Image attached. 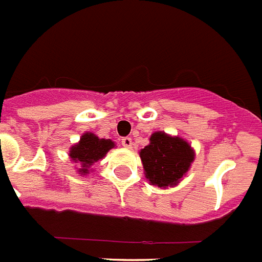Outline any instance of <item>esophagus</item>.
<instances>
[{"label": "esophagus", "instance_id": "obj_1", "mask_svg": "<svg viewBox=\"0 0 262 262\" xmlns=\"http://www.w3.org/2000/svg\"><path fill=\"white\" fill-rule=\"evenodd\" d=\"M122 146L124 147V148H131V147H133V139H131V138H123Z\"/></svg>", "mask_w": 262, "mask_h": 262}]
</instances>
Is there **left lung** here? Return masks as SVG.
<instances>
[{
	"label": "left lung",
	"instance_id": "8db88e82",
	"mask_svg": "<svg viewBox=\"0 0 262 262\" xmlns=\"http://www.w3.org/2000/svg\"><path fill=\"white\" fill-rule=\"evenodd\" d=\"M139 155L149 184L165 189L178 185L187 175L195 160V149L180 136L156 131Z\"/></svg>",
	"mask_w": 262,
	"mask_h": 262
}]
</instances>
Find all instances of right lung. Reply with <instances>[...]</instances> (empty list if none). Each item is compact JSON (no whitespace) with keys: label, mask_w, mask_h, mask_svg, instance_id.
Listing matches in <instances>:
<instances>
[{"label":"right lung","mask_w":262,"mask_h":262,"mask_svg":"<svg viewBox=\"0 0 262 262\" xmlns=\"http://www.w3.org/2000/svg\"><path fill=\"white\" fill-rule=\"evenodd\" d=\"M115 147L111 139H100L94 133H84L79 142L73 144L69 151V158L77 164L75 169L80 176L90 173L91 165L99 162L106 156L110 149Z\"/></svg>","instance_id":"1"}]
</instances>
